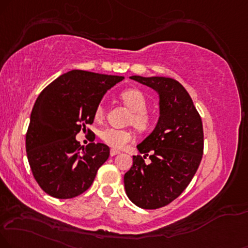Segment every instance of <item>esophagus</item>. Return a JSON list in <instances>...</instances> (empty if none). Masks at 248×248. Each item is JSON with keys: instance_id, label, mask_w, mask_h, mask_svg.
<instances>
[{"instance_id": "esophagus-1", "label": "esophagus", "mask_w": 248, "mask_h": 248, "mask_svg": "<svg viewBox=\"0 0 248 248\" xmlns=\"http://www.w3.org/2000/svg\"><path fill=\"white\" fill-rule=\"evenodd\" d=\"M119 154V151H117V149H110V155L111 156H115V155Z\"/></svg>"}]
</instances>
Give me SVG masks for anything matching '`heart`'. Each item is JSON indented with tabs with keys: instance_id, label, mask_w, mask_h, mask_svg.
<instances>
[{
	"instance_id": "obj_1",
	"label": "heart",
	"mask_w": 248,
	"mask_h": 248,
	"mask_svg": "<svg viewBox=\"0 0 248 248\" xmlns=\"http://www.w3.org/2000/svg\"><path fill=\"white\" fill-rule=\"evenodd\" d=\"M121 100L125 107L131 110V114L127 117V124L133 125L137 130L147 131L153 125V116L147 110V97L141 91L137 88H130L121 93ZM94 116L96 119L105 117V108L102 105H99L95 108ZM103 142L112 148H124L127 143L133 140V132L131 130L115 129V127H107L100 134Z\"/></svg>"
}]
</instances>
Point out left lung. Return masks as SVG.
I'll use <instances>...</instances> for the list:
<instances>
[{"label":"left lung","mask_w":248,"mask_h":248,"mask_svg":"<svg viewBox=\"0 0 248 248\" xmlns=\"http://www.w3.org/2000/svg\"><path fill=\"white\" fill-rule=\"evenodd\" d=\"M131 79L157 92L160 118L154 131L138 145L145 156H133V166L124 175L125 191L140 208L157 209L178 198L197 172L203 154L202 121L187 91L175 79ZM146 156L149 164L144 162Z\"/></svg>","instance_id":"1"}]
</instances>
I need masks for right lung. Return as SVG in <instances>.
<instances>
[{"label":"right lung","instance_id":"add662e5","mask_svg":"<svg viewBox=\"0 0 248 248\" xmlns=\"http://www.w3.org/2000/svg\"><path fill=\"white\" fill-rule=\"evenodd\" d=\"M123 79L72 70L40 93L26 132V153L33 176L46 193L72 199L93 184L99 168L108 160L109 147L101 142L81 147L76 136L93 124L101 99Z\"/></svg>","mask_w":248,"mask_h":248}]
</instances>
